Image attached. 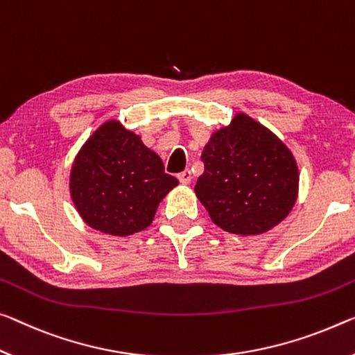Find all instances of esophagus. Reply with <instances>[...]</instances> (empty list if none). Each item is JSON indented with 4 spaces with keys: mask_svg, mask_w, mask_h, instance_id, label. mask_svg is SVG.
<instances>
[{
    "mask_svg": "<svg viewBox=\"0 0 355 355\" xmlns=\"http://www.w3.org/2000/svg\"><path fill=\"white\" fill-rule=\"evenodd\" d=\"M178 179L181 181V184L187 185V184H190V181H192V173H190L189 170H185V171L178 174Z\"/></svg>",
    "mask_w": 355,
    "mask_h": 355,
    "instance_id": "esophagus-1",
    "label": "esophagus"
}]
</instances>
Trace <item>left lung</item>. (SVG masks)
<instances>
[{
  "mask_svg": "<svg viewBox=\"0 0 355 355\" xmlns=\"http://www.w3.org/2000/svg\"><path fill=\"white\" fill-rule=\"evenodd\" d=\"M205 171L196 198L222 230L254 236L291 214L298 196V165L277 136L244 112L211 135L201 152Z\"/></svg>",
  "mask_w": 355,
  "mask_h": 355,
  "instance_id": "1",
  "label": "left lung"
}]
</instances>
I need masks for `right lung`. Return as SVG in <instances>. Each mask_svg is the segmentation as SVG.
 <instances>
[{
  "mask_svg": "<svg viewBox=\"0 0 355 355\" xmlns=\"http://www.w3.org/2000/svg\"><path fill=\"white\" fill-rule=\"evenodd\" d=\"M179 181L141 136L119 121L98 127L76 155L71 200L87 225L111 236H130L154 220L160 201Z\"/></svg>",
  "mask_w": 355,
  "mask_h": 355,
  "instance_id": "add662e5",
  "label": "right lung"
}]
</instances>
